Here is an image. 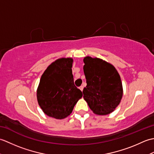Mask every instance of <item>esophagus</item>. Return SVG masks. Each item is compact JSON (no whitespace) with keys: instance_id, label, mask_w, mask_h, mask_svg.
Masks as SVG:
<instances>
[{"instance_id":"obj_1","label":"esophagus","mask_w":154,"mask_h":154,"mask_svg":"<svg viewBox=\"0 0 154 154\" xmlns=\"http://www.w3.org/2000/svg\"><path fill=\"white\" fill-rule=\"evenodd\" d=\"M79 89L81 91H82L83 90V86H81V87H79Z\"/></svg>"}]
</instances>
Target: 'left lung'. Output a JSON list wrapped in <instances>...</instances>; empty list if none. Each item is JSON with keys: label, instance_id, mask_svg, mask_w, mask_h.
Returning a JSON list of instances; mask_svg holds the SVG:
<instances>
[{"label": "left lung", "instance_id": "8db88e82", "mask_svg": "<svg viewBox=\"0 0 154 154\" xmlns=\"http://www.w3.org/2000/svg\"><path fill=\"white\" fill-rule=\"evenodd\" d=\"M83 71L87 86L83 98L94 113L109 114L122 99L123 90L120 77L113 65L99 58H84Z\"/></svg>", "mask_w": 154, "mask_h": 154}]
</instances>
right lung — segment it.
I'll list each match as a JSON object with an SVG mask.
<instances>
[{"instance_id": "right-lung-1", "label": "right lung", "mask_w": 154, "mask_h": 154, "mask_svg": "<svg viewBox=\"0 0 154 154\" xmlns=\"http://www.w3.org/2000/svg\"><path fill=\"white\" fill-rule=\"evenodd\" d=\"M73 59L61 58L49 65L42 75L37 90L39 105L48 116L63 119L73 111L83 96L75 85Z\"/></svg>"}]
</instances>
